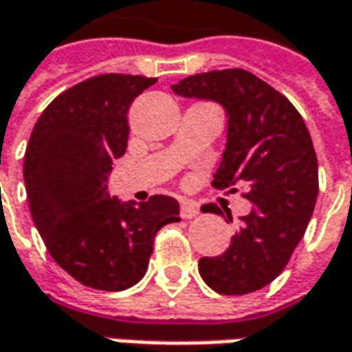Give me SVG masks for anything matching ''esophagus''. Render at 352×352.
<instances>
[{
  "label": "esophagus",
  "instance_id": "34e87169",
  "mask_svg": "<svg viewBox=\"0 0 352 352\" xmlns=\"http://www.w3.org/2000/svg\"><path fill=\"white\" fill-rule=\"evenodd\" d=\"M197 213H199V208H197L196 204L184 199L182 206H180V215H182L184 219H192V217H196Z\"/></svg>",
  "mask_w": 352,
  "mask_h": 352
}]
</instances>
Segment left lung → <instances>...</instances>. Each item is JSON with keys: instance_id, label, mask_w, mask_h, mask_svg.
Segmentation results:
<instances>
[{"instance_id": "1", "label": "left lung", "mask_w": 352, "mask_h": 352, "mask_svg": "<svg viewBox=\"0 0 352 352\" xmlns=\"http://www.w3.org/2000/svg\"><path fill=\"white\" fill-rule=\"evenodd\" d=\"M172 91L223 107L227 142L211 184L229 192L245 186L243 196L254 206L223 254L199 258V274L225 296L261 290L286 268L316 208L318 156L309 131L286 96L241 68L188 76Z\"/></svg>"}]
</instances>
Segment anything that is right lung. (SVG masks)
<instances>
[{
	"label": "right lung",
	"instance_id": "add662e5",
	"mask_svg": "<svg viewBox=\"0 0 352 352\" xmlns=\"http://www.w3.org/2000/svg\"><path fill=\"white\" fill-rule=\"evenodd\" d=\"M155 82L88 78L48 103L27 144L23 178L34 227L54 263L96 290L135 286L148 268L156 231L180 221L174 197L135 206L107 194L111 164L127 148L129 107Z\"/></svg>",
	"mask_w": 352,
	"mask_h": 352
}]
</instances>
